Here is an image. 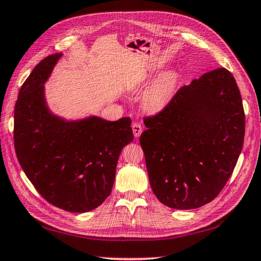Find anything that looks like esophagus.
Returning <instances> with one entry per match:
<instances>
[{"instance_id": "34e87169", "label": "esophagus", "mask_w": 261, "mask_h": 261, "mask_svg": "<svg viewBox=\"0 0 261 261\" xmlns=\"http://www.w3.org/2000/svg\"><path fill=\"white\" fill-rule=\"evenodd\" d=\"M132 128L135 137H139L142 134V132H143V128H142V126L141 124H139V122H134V124L132 125Z\"/></svg>"}]
</instances>
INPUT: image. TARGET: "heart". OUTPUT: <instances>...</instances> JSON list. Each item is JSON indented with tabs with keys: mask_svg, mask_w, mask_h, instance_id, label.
Listing matches in <instances>:
<instances>
[{
	"mask_svg": "<svg viewBox=\"0 0 261 261\" xmlns=\"http://www.w3.org/2000/svg\"><path fill=\"white\" fill-rule=\"evenodd\" d=\"M176 86L175 73H166L154 83L143 96V107L147 111L154 112L160 110L169 101Z\"/></svg>",
	"mask_w": 261,
	"mask_h": 261,
	"instance_id": "heart-1",
	"label": "heart"
}]
</instances>
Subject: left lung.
I'll use <instances>...</instances> for the list:
<instances>
[{
  "instance_id": "8db88e82",
  "label": "left lung",
  "mask_w": 261,
  "mask_h": 261,
  "mask_svg": "<svg viewBox=\"0 0 261 261\" xmlns=\"http://www.w3.org/2000/svg\"><path fill=\"white\" fill-rule=\"evenodd\" d=\"M140 143L152 191L174 209H195L217 196L242 151L245 116L225 68L181 86L155 115L145 116Z\"/></svg>"
}]
</instances>
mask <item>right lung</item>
Instances as JSON below:
<instances>
[{
    "label": "right lung",
    "instance_id": "add662e5",
    "mask_svg": "<svg viewBox=\"0 0 261 261\" xmlns=\"http://www.w3.org/2000/svg\"><path fill=\"white\" fill-rule=\"evenodd\" d=\"M60 57L44 58L19 91L14 150L28 179L48 203L69 213H86L111 193L120 152L134 139L132 119L91 117L68 122L52 116L43 84Z\"/></svg>",
    "mask_w": 261,
    "mask_h": 261
}]
</instances>
